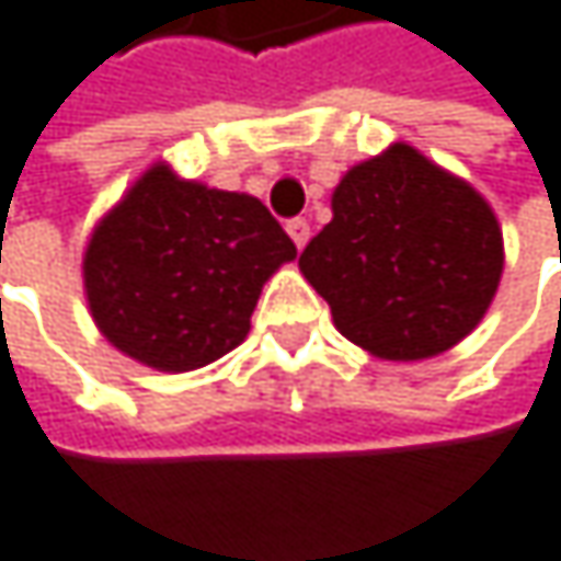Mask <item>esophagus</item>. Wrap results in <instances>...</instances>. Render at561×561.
I'll return each mask as SVG.
<instances>
[{
  "mask_svg": "<svg viewBox=\"0 0 561 561\" xmlns=\"http://www.w3.org/2000/svg\"><path fill=\"white\" fill-rule=\"evenodd\" d=\"M286 232L293 236V242H296L299 249H306V242H309V236H312L306 219H289V222H286Z\"/></svg>",
  "mask_w": 561,
  "mask_h": 561,
  "instance_id": "obj_1",
  "label": "esophagus"
}]
</instances>
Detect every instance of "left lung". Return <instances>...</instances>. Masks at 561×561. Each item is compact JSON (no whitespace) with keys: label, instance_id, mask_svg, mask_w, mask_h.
Returning a JSON list of instances; mask_svg holds the SVG:
<instances>
[{"label":"left lung","instance_id":"1","mask_svg":"<svg viewBox=\"0 0 561 561\" xmlns=\"http://www.w3.org/2000/svg\"><path fill=\"white\" fill-rule=\"evenodd\" d=\"M502 262L492 206L405 142L342 175L332 222L299 255L335 329L392 363L462 342L492 306Z\"/></svg>","mask_w":561,"mask_h":561}]
</instances>
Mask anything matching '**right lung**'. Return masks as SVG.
<instances>
[{
	"label": "right lung",
	"instance_id": "right-lung-1",
	"mask_svg": "<svg viewBox=\"0 0 561 561\" xmlns=\"http://www.w3.org/2000/svg\"><path fill=\"white\" fill-rule=\"evenodd\" d=\"M293 259V239L259 198L156 162L92 229L82 283L118 352L159 373H192L249 335L262 286Z\"/></svg>",
	"mask_w": 561,
	"mask_h": 561
}]
</instances>
